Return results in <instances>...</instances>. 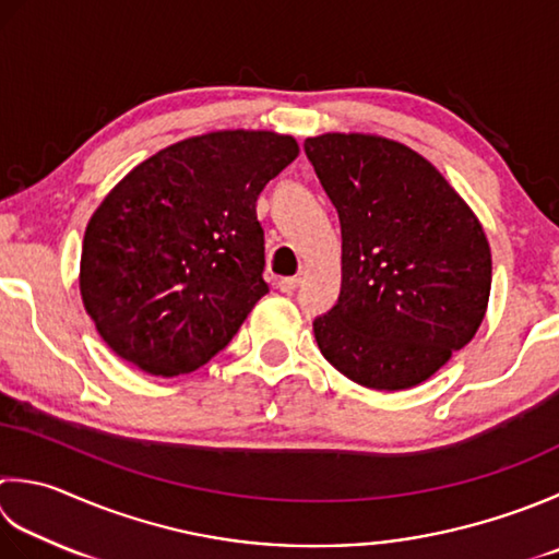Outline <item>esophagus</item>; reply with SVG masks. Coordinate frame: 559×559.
<instances>
[{
	"mask_svg": "<svg viewBox=\"0 0 559 559\" xmlns=\"http://www.w3.org/2000/svg\"><path fill=\"white\" fill-rule=\"evenodd\" d=\"M276 286H278V290L281 293H295V288H298L300 286V278L298 276H288V278H281L278 283H276Z\"/></svg>",
	"mask_w": 559,
	"mask_h": 559,
	"instance_id": "obj_1",
	"label": "esophagus"
}]
</instances>
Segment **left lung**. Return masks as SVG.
I'll use <instances>...</instances> for the list:
<instances>
[{
	"label": "left lung",
	"mask_w": 559,
	"mask_h": 559,
	"mask_svg": "<svg viewBox=\"0 0 559 559\" xmlns=\"http://www.w3.org/2000/svg\"><path fill=\"white\" fill-rule=\"evenodd\" d=\"M305 155L342 225V293L312 322L317 346L358 385H419L485 320V229L439 169L395 140L326 133L305 140Z\"/></svg>",
	"instance_id": "obj_1"
}]
</instances>
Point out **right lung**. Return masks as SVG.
Instances as JSON below:
<instances>
[{
    "mask_svg": "<svg viewBox=\"0 0 559 559\" xmlns=\"http://www.w3.org/2000/svg\"><path fill=\"white\" fill-rule=\"evenodd\" d=\"M298 157L266 130H223L159 150L96 207L80 290L104 342L174 378L233 342L269 293L257 199Z\"/></svg>",
    "mask_w": 559,
    "mask_h": 559,
    "instance_id": "add662e5",
    "label": "right lung"
}]
</instances>
